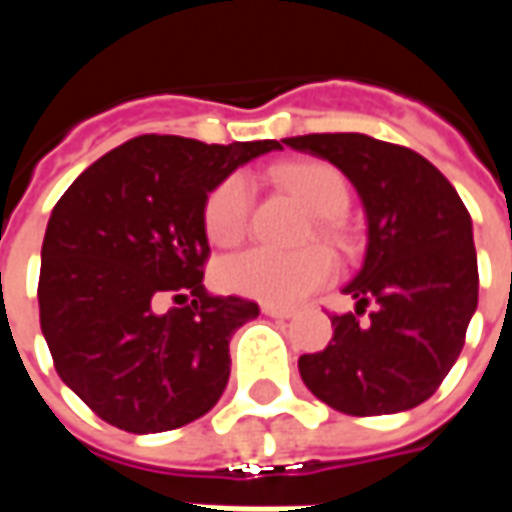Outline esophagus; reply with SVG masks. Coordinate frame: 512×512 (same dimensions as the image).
<instances>
[{
	"label": "esophagus",
	"instance_id": "34e87169",
	"mask_svg": "<svg viewBox=\"0 0 512 512\" xmlns=\"http://www.w3.org/2000/svg\"><path fill=\"white\" fill-rule=\"evenodd\" d=\"M263 312H266V315H271V318H282V321L293 318V310H285V307H274V304H263Z\"/></svg>",
	"mask_w": 512,
	"mask_h": 512
}]
</instances>
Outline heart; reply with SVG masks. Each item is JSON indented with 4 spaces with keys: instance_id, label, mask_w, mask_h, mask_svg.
<instances>
[{
    "instance_id": "heart-1",
    "label": "heart",
    "mask_w": 512,
    "mask_h": 512,
    "mask_svg": "<svg viewBox=\"0 0 512 512\" xmlns=\"http://www.w3.org/2000/svg\"><path fill=\"white\" fill-rule=\"evenodd\" d=\"M282 189L296 194L315 216L334 219L348 208V183L343 172L323 161H296L282 164L274 172ZM249 180L244 175L224 178L205 200L202 224L216 246L238 244L249 219ZM337 263L329 249L304 252H277L266 246H252L246 252L227 257L219 266V282L224 290L266 301L274 307H293L310 293L323 288L334 277Z\"/></svg>"
}]
</instances>
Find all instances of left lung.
Segmentation results:
<instances>
[{"instance_id":"left-lung-1","label":"left lung","mask_w":512,"mask_h":512,"mask_svg":"<svg viewBox=\"0 0 512 512\" xmlns=\"http://www.w3.org/2000/svg\"><path fill=\"white\" fill-rule=\"evenodd\" d=\"M332 161L367 213V255L345 293L356 312L332 315L334 334L299 359L312 395L351 417L425 403L455 359L477 310L472 216L428 158L365 134L282 139ZM374 304L367 322L364 307Z\"/></svg>"}]
</instances>
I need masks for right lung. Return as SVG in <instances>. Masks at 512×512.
<instances>
[{"label":"right lung","mask_w":512,"mask_h":512,"mask_svg":"<svg viewBox=\"0 0 512 512\" xmlns=\"http://www.w3.org/2000/svg\"><path fill=\"white\" fill-rule=\"evenodd\" d=\"M277 139L205 145L145 134L109 150L51 211L40 252V329L65 384L128 433L208 414L230 378V337L255 301L211 296L205 200ZM192 301L158 313L161 295Z\"/></svg>","instance_id":"add662e5"}]
</instances>
